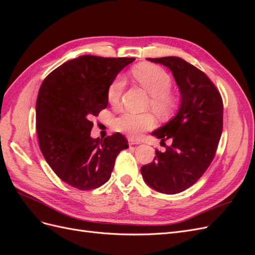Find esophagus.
Masks as SVG:
<instances>
[{"instance_id": "1", "label": "esophagus", "mask_w": 255, "mask_h": 255, "mask_svg": "<svg viewBox=\"0 0 255 255\" xmlns=\"http://www.w3.org/2000/svg\"><path fill=\"white\" fill-rule=\"evenodd\" d=\"M128 145H134V144H139L140 143L139 140H135V139H133V138H128Z\"/></svg>"}]
</instances>
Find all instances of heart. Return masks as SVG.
Returning a JSON list of instances; mask_svg holds the SVG:
<instances>
[{
    "label": "heart",
    "instance_id": "heart-1",
    "mask_svg": "<svg viewBox=\"0 0 255 255\" xmlns=\"http://www.w3.org/2000/svg\"><path fill=\"white\" fill-rule=\"evenodd\" d=\"M132 74L138 84L151 96L150 106L158 115H166L174 110L177 99L170 90L171 78L163 68L151 64L136 66ZM125 88V80L117 76L106 91L107 101L111 105L117 106L120 103ZM155 125V119L149 113L135 114L125 112L114 119L113 126L117 132L136 138L145 130L151 129Z\"/></svg>",
    "mask_w": 255,
    "mask_h": 255
}]
</instances>
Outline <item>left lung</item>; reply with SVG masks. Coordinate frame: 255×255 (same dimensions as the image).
<instances>
[{"instance_id": "left-lung-1", "label": "left lung", "mask_w": 255, "mask_h": 255, "mask_svg": "<svg viewBox=\"0 0 255 255\" xmlns=\"http://www.w3.org/2000/svg\"><path fill=\"white\" fill-rule=\"evenodd\" d=\"M170 69L181 94L174 117L152 133L165 152L141 167L144 182L161 194L173 195L194 185L215 157L223 126V103L218 89L198 68L175 56L146 58Z\"/></svg>"}]
</instances>
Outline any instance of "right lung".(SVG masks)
<instances>
[{
	"label": "right lung",
	"mask_w": 255,
	"mask_h": 255,
	"mask_svg": "<svg viewBox=\"0 0 255 255\" xmlns=\"http://www.w3.org/2000/svg\"><path fill=\"white\" fill-rule=\"evenodd\" d=\"M135 58L83 55L66 61L42 82L36 103V129L43 157L61 181L90 190L110 180L116 157L128 148L120 133L90 136L92 118L106 109V91Z\"/></svg>",
	"instance_id": "right-lung-1"
}]
</instances>
